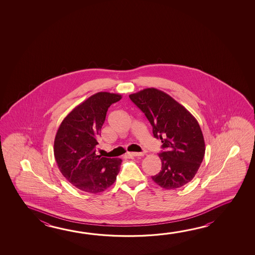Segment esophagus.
Returning <instances> with one entry per match:
<instances>
[{
  "mask_svg": "<svg viewBox=\"0 0 255 255\" xmlns=\"http://www.w3.org/2000/svg\"><path fill=\"white\" fill-rule=\"evenodd\" d=\"M128 155L131 156H144V153L142 152H129Z\"/></svg>",
  "mask_w": 255,
  "mask_h": 255,
  "instance_id": "34e87169",
  "label": "esophagus"
}]
</instances>
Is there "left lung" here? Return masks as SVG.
I'll list each match as a JSON object with an SVG mask.
<instances>
[{
	"instance_id": "1",
	"label": "left lung",
	"mask_w": 255,
	"mask_h": 255,
	"mask_svg": "<svg viewBox=\"0 0 255 255\" xmlns=\"http://www.w3.org/2000/svg\"><path fill=\"white\" fill-rule=\"evenodd\" d=\"M146 116L153 135L160 138V172L152 180L164 189L182 187L192 181L205 154L199 123L181 104L164 91L148 88L129 96Z\"/></svg>"
}]
</instances>
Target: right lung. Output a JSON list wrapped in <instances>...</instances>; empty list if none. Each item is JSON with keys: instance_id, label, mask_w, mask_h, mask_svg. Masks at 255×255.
<instances>
[{"instance_id": "obj_1", "label": "right lung", "mask_w": 255, "mask_h": 255, "mask_svg": "<svg viewBox=\"0 0 255 255\" xmlns=\"http://www.w3.org/2000/svg\"><path fill=\"white\" fill-rule=\"evenodd\" d=\"M121 95L99 92L73 108L59 126L54 154L59 170L73 186L90 193L104 192L116 182L121 158L96 154L97 138L108 108Z\"/></svg>"}]
</instances>
